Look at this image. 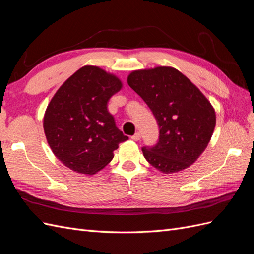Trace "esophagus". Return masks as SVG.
Listing matches in <instances>:
<instances>
[{"instance_id": "obj_1", "label": "esophagus", "mask_w": 254, "mask_h": 254, "mask_svg": "<svg viewBox=\"0 0 254 254\" xmlns=\"http://www.w3.org/2000/svg\"><path fill=\"white\" fill-rule=\"evenodd\" d=\"M131 139H132L133 141H140V140H141V134H140V132H135V133L131 136Z\"/></svg>"}]
</instances>
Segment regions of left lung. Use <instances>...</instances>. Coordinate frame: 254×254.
<instances>
[{"mask_svg": "<svg viewBox=\"0 0 254 254\" xmlns=\"http://www.w3.org/2000/svg\"><path fill=\"white\" fill-rule=\"evenodd\" d=\"M127 82L147 104L160 129L158 143L142 148L145 159L164 174L193 164L206 148L216 124L207 98L171 66L133 71Z\"/></svg>", "mask_w": 254, "mask_h": 254, "instance_id": "1", "label": "left lung"}]
</instances>
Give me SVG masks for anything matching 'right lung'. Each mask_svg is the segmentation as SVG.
I'll list each match as a JSON object with an SVG mask.
<instances>
[{"label":"right lung","instance_id":"right-lung-1","mask_svg":"<svg viewBox=\"0 0 254 254\" xmlns=\"http://www.w3.org/2000/svg\"><path fill=\"white\" fill-rule=\"evenodd\" d=\"M122 89L117 76L84 65L67 78L51 99L43 119L44 133L54 155L72 171L94 175L113 159L128 136L107 109Z\"/></svg>","mask_w":254,"mask_h":254}]
</instances>
